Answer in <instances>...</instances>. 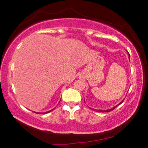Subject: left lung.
Masks as SVG:
<instances>
[{
  "label": "left lung",
  "instance_id": "obj_1",
  "mask_svg": "<svg viewBox=\"0 0 148 148\" xmlns=\"http://www.w3.org/2000/svg\"><path fill=\"white\" fill-rule=\"evenodd\" d=\"M129 60H130V55H129ZM123 100H124V99H123ZM85 102V101H84ZM123 102V100H122L121 101V102L119 103V104H121V103H122ZM118 106V105H116V106H114V107H112V108H110V109H108V110H96V109H92V110H95V111H96V112H110V111H111V110H114V109L116 108V107Z\"/></svg>",
  "mask_w": 148,
  "mask_h": 148
}]
</instances>
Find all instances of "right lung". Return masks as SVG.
<instances>
[{
  "label": "right lung",
  "instance_id": "1",
  "mask_svg": "<svg viewBox=\"0 0 148 148\" xmlns=\"http://www.w3.org/2000/svg\"><path fill=\"white\" fill-rule=\"evenodd\" d=\"M54 108H53L52 109V110H49V111H48V112H45L44 113H43V114H46V113H48V112H51L52 110H53ZM35 112V113H37V114H40V112ZM40 114H41V113H40Z\"/></svg>",
  "mask_w": 148,
  "mask_h": 148
}]
</instances>
